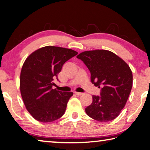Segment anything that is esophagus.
Here are the masks:
<instances>
[{
    "instance_id": "obj_1",
    "label": "esophagus",
    "mask_w": 150,
    "mask_h": 150,
    "mask_svg": "<svg viewBox=\"0 0 150 150\" xmlns=\"http://www.w3.org/2000/svg\"><path fill=\"white\" fill-rule=\"evenodd\" d=\"M75 93L77 95H78V96H81V95H82L83 94V93H79V92H75Z\"/></svg>"
}]
</instances>
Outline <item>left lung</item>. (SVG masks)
I'll return each mask as SVG.
<instances>
[{"mask_svg": "<svg viewBox=\"0 0 150 150\" xmlns=\"http://www.w3.org/2000/svg\"><path fill=\"white\" fill-rule=\"evenodd\" d=\"M77 57L91 72V82L101 88L100 96L93 95L91 105L85 108L89 117L108 122L120 115L132 87V73L128 65L108 50L86 51Z\"/></svg>", "mask_w": 150, "mask_h": 150, "instance_id": "1", "label": "left lung"}]
</instances>
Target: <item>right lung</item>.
<instances>
[{"label": "right lung", "instance_id": "1", "mask_svg": "<svg viewBox=\"0 0 150 150\" xmlns=\"http://www.w3.org/2000/svg\"><path fill=\"white\" fill-rule=\"evenodd\" d=\"M75 51L45 46L30 54L22 67L20 89L22 100L32 117L41 122H50L64 115L72 92L53 89L64 63L75 56Z\"/></svg>", "mask_w": 150, "mask_h": 150}]
</instances>
